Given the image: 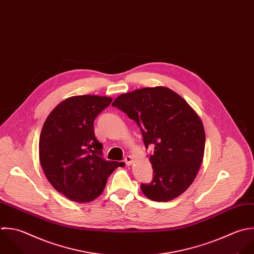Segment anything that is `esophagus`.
<instances>
[{"label":"esophagus","instance_id":"1","mask_svg":"<svg viewBox=\"0 0 254 254\" xmlns=\"http://www.w3.org/2000/svg\"><path fill=\"white\" fill-rule=\"evenodd\" d=\"M125 162H126V164L127 165H131L132 164V162H133V159H132V157L130 156V155H127L126 157H125Z\"/></svg>","mask_w":254,"mask_h":254}]
</instances>
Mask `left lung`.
<instances>
[{"mask_svg": "<svg viewBox=\"0 0 254 254\" xmlns=\"http://www.w3.org/2000/svg\"><path fill=\"white\" fill-rule=\"evenodd\" d=\"M118 108L139 127L153 169L150 183H141L152 201L167 202L184 193L202 164L206 135L203 124L177 93L165 87L143 88L119 96Z\"/></svg>", "mask_w": 254, "mask_h": 254, "instance_id": "1", "label": "left lung"}]
</instances>
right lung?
<instances>
[{
  "label": "right lung",
  "mask_w": 254,
  "mask_h": 254,
  "mask_svg": "<svg viewBox=\"0 0 254 254\" xmlns=\"http://www.w3.org/2000/svg\"><path fill=\"white\" fill-rule=\"evenodd\" d=\"M112 99L76 96L60 103L47 117L39 138V160L53 188L70 201L87 203L103 192L109 176L124 162L103 157L94 121Z\"/></svg>",
  "instance_id": "right-lung-1"
}]
</instances>
